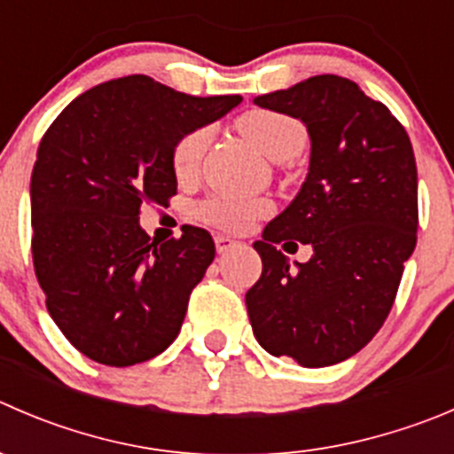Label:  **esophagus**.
<instances>
[{"mask_svg": "<svg viewBox=\"0 0 454 454\" xmlns=\"http://www.w3.org/2000/svg\"><path fill=\"white\" fill-rule=\"evenodd\" d=\"M215 246H217V253L223 254V253H228V250L235 248V246H239V241L231 239L228 235H217L215 237Z\"/></svg>", "mask_w": 454, "mask_h": 454, "instance_id": "1", "label": "esophagus"}]
</instances>
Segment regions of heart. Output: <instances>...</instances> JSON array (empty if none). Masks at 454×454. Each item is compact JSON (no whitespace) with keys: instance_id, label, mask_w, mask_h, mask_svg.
<instances>
[{"instance_id":"obj_1","label":"heart","mask_w":454,"mask_h":454,"mask_svg":"<svg viewBox=\"0 0 454 454\" xmlns=\"http://www.w3.org/2000/svg\"><path fill=\"white\" fill-rule=\"evenodd\" d=\"M237 126L241 135L272 161L293 160L306 144V129L301 121L277 110H250L239 117ZM210 137H213V129L200 126L177 139L173 148V168L179 177H191L200 170ZM268 210H270L268 201L231 195V192H217L197 206V215L206 223L226 228V231H246Z\"/></svg>"}]
</instances>
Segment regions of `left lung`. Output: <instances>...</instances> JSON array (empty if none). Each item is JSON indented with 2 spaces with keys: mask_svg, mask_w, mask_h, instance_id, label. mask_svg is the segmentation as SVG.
Here are the masks:
<instances>
[{
  "mask_svg": "<svg viewBox=\"0 0 454 454\" xmlns=\"http://www.w3.org/2000/svg\"><path fill=\"white\" fill-rule=\"evenodd\" d=\"M297 117L310 168L293 204L254 241L262 277L246 293L250 325L275 357L306 368L353 357L384 325L417 244V164L411 137L381 101L337 74H317L254 99ZM312 243L290 269L281 240Z\"/></svg>",
  "mask_w": 454,
  "mask_h": 454,
  "instance_id": "8db88e82",
  "label": "left lung"
}]
</instances>
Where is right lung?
<instances>
[{
  "mask_svg": "<svg viewBox=\"0 0 454 454\" xmlns=\"http://www.w3.org/2000/svg\"><path fill=\"white\" fill-rule=\"evenodd\" d=\"M239 101L129 74L82 92L43 133L30 177L35 275L52 321L92 362H148L182 330L215 241L184 226L160 244L139 228V208L177 195V139Z\"/></svg>",
  "mask_w": 454,
  "mask_h": 454,
  "instance_id": "1",
  "label": "right lung"
}]
</instances>
